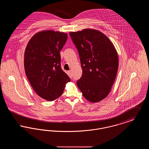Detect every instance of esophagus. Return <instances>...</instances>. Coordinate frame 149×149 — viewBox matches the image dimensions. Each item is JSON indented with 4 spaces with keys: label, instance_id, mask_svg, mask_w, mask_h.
<instances>
[{
    "label": "esophagus",
    "instance_id": "34e87169",
    "mask_svg": "<svg viewBox=\"0 0 149 149\" xmlns=\"http://www.w3.org/2000/svg\"><path fill=\"white\" fill-rule=\"evenodd\" d=\"M68 75L69 76V77H70L71 78L72 77V72H71V71H69L68 72Z\"/></svg>",
    "mask_w": 149,
    "mask_h": 149
}]
</instances>
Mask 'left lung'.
Returning <instances> with one entry per match:
<instances>
[{
  "mask_svg": "<svg viewBox=\"0 0 149 149\" xmlns=\"http://www.w3.org/2000/svg\"><path fill=\"white\" fill-rule=\"evenodd\" d=\"M77 48L83 74L77 82L84 97L92 103L110 92L118 68V54L113 43L99 31L84 29L70 32Z\"/></svg>",
  "mask_w": 149,
  "mask_h": 149,
  "instance_id": "obj_1",
  "label": "left lung"
}]
</instances>
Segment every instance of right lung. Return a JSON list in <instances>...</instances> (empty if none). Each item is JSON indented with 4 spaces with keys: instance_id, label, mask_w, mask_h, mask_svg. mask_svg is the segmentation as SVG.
I'll list each match as a JSON object with an SVG mask.
<instances>
[{
    "instance_id": "right-lung-1",
    "label": "right lung",
    "mask_w": 149,
    "mask_h": 149,
    "mask_svg": "<svg viewBox=\"0 0 149 149\" xmlns=\"http://www.w3.org/2000/svg\"><path fill=\"white\" fill-rule=\"evenodd\" d=\"M67 39L66 33L43 31L32 36L24 51L26 76L37 94L48 101L60 97L70 81L60 62V51Z\"/></svg>"
}]
</instances>
